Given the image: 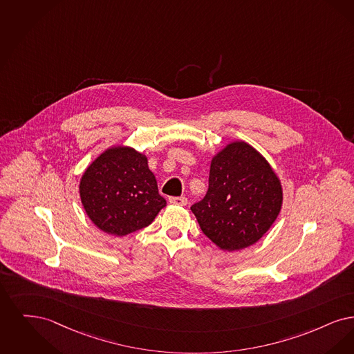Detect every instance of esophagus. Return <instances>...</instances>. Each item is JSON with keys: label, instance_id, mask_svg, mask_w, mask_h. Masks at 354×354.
<instances>
[{"label": "esophagus", "instance_id": "obj_1", "mask_svg": "<svg viewBox=\"0 0 354 354\" xmlns=\"http://www.w3.org/2000/svg\"><path fill=\"white\" fill-rule=\"evenodd\" d=\"M170 203H174V205H180V206H185L187 205V198L186 197H170Z\"/></svg>", "mask_w": 354, "mask_h": 354}]
</instances>
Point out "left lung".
<instances>
[{
	"label": "left lung",
	"instance_id": "left-lung-1",
	"mask_svg": "<svg viewBox=\"0 0 354 354\" xmlns=\"http://www.w3.org/2000/svg\"><path fill=\"white\" fill-rule=\"evenodd\" d=\"M281 202V185L270 164L251 145L236 141L212 160L207 193L190 209L213 243L235 251L261 239Z\"/></svg>",
	"mask_w": 354,
	"mask_h": 354
}]
</instances>
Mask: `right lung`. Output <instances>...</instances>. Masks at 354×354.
Returning <instances> with one entry per match:
<instances>
[{"label": "right lung", "instance_id": "right-lung-1", "mask_svg": "<svg viewBox=\"0 0 354 354\" xmlns=\"http://www.w3.org/2000/svg\"><path fill=\"white\" fill-rule=\"evenodd\" d=\"M79 192L93 223L118 236L147 227L167 205L147 157L125 147L100 154L84 171Z\"/></svg>", "mask_w": 354, "mask_h": 354}]
</instances>
